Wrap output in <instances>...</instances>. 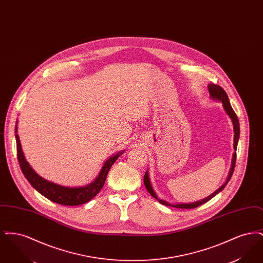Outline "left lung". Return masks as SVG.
I'll return each mask as SVG.
<instances>
[{
  "mask_svg": "<svg viewBox=\"0 0 263 263\" xmlns=\"http://www.w3.org/2000/svg\"><path fill=\"white\" fill-rule=\"evenodd\" d=\"M208 89H209V93H210V96H211L212 99L222 101L223 106H224V108H225L226 112L231 117V119H232V121H233L234 131H235L234 149H235V151H237L238 137H239V122H238V116H237L236 112L234 111V109L232 108L231 103H230V100H229V98H228V95H227V92H226L223 88H221L220 86H218V85L210 84V85L208 86ZM236 161H237V153L234 154L233 162H232V167H231L230 174L228 175V178H227V181H226L225 183H224L221 187L219 188L218 190H216L210 196H208L207 198H205V199H203V200L194 202V203H189V204H170V203H167V202H165V201L159 199V198L157 197L156 193L154 192L153 188H152L148 173H146L145 176H144V184H145V186L147 188V190L149 191V193H150L151 195H152L154 198H156L157 200L159 201L161 204H163V205H165V206H172V207H175V208H181V209H192V208H196V207L200 206L202 204L206 203L207 201L212 199L213 197H214L216 194H218L219 192H221V191L225 188L226 185L228 184V182L230 181L232 175L234 174V170H235V165H236Z\"/></svg>",
  "mask_w": 263,
  "mask_h": 263,
  "instance_id": "8db88e82",
  "label": "left lung"
}]
</instances>
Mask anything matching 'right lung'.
<instances>
[{
    "instance_id": "add662e5",
    "label": "right lung",
    "mask_w": 263,
    "mask_h": 263,
    "mask_svg": "<svg viewBox=\"0 0 263 263\" xmlns=\"http://www.w3.org/2000/svg\"><path fill=\"white\" fill-rule=\"evenodd\" d=\"M15 133H16V126H15ZM15 140H16L17 160L20 163L21 170L25 175V178L28 180V182L44 197L48 198L52 202H55L61 205H67V206H77L91 200L100 192V189L103 187L110 167L118 159V157L122 154L120 153L109 158L102 166L99 177H97V179L90 184L86 185L84 187H66V186L58 185L56 183L47 181L42 177H40L25 161V156L21 146V142H20V137L17 134H15Z\"/></svg>"
}]
</instances>
